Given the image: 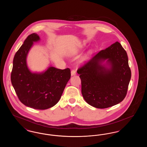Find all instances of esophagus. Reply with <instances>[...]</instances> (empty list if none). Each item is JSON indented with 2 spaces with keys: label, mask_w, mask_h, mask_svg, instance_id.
Returning <instances> with one entry per match:
<instances>
[{
  "label": "esophagus",
  "mask_w": 147,
  "mask_h": 147,
  "mask_svg": "<svg viewBox=\"0 0 147 147\" xmlns=\"http://www.w3.org/2000/svg\"><path fill=\"white\" fill-rule=\"evenodd\" d=\"M76 74V71L74 70H72L71 71V76H73Z\"/></svg>",
  "instance_id": "obj_1"
}]
</instances>
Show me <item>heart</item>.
Listing matches in <instances>:
<instances>
[{"label":"heart","instance_id":"1","mask_svg":"<svg viewBox=\"0 0 147 147\" xmlns=\"http://www.w3.org/2000/svg\"><path fill=\"white\" fill-rule=\"evenodd\" d=\"M91 53V52H89V53Z\"/></svg>","mask_w":147,"mask_h":147}]
</instances>
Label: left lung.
<instances>
[{
    "mask_svg": "<svg viewBox=\"0 0 147 147\" xmlns=\"http://www.w3.org/2000/svg\"><path fill=\"white\" fill-rule=\"evenodd\" d=\"M107 59V64L102 63ZM86 102L98 109L117 105L126 97L131 78L127 52L119 42L101 50L78 70Z\"/></svg>",
    "mask_w": 147,
    "mask_h": 147,
    "instance_id": "1",
    "label": "left lung"
}]
</instances>
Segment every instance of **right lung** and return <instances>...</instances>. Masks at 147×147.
Returning a JSON list of instances; mask_svg holds the SVG:
<instances>
[{
    "label": "right lung",
    "instance_id": "1",
    "mask_svg": "<svg viewBox=\"0 0 147 147\" xmlns=\"http://www.w3.org/2000/svg\"><path fill=\"white\" fill-rule=\"evenodd\" d=\"M40 40L38 35H28L16 52L13 59L11 82L16 94L24 105L37 110L51 108L59 101L70 79L69 68L59 69L53 67L41 73L29 70L26 58L34 42Z\"/></svg>",
    "mask_w": 147,
    "mask_h": 147
}]
</instances>
